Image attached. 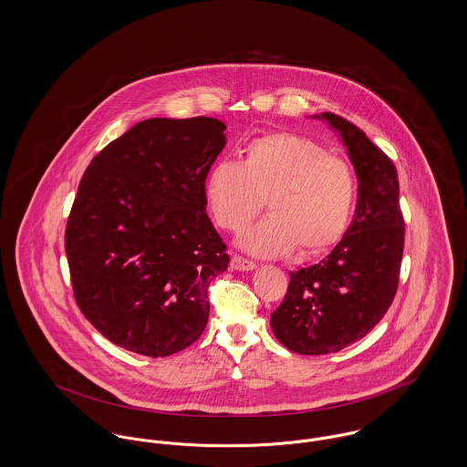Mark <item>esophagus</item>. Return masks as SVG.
<instances>
[{"label": "esophagus", "mask_w": 467, "mask_h": 467, "mask_svg": "<svg viewBox=\"0 0 467 467\" xmlns=\"http://www.w3.org/2000/svg\"><path fill=\"white\" fill-rule=\"evenodd\" d=\"M231 268L236 270V272H252L255 268V263L248 261V259L242 257V255H233Z\"/></svg>", "instance_id": "34e87169"}]
</instances>
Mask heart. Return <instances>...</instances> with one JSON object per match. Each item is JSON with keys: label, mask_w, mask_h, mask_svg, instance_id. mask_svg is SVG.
<instances>
[{"label": "heart", "mask_w": 467, "mask_h": 467, "mask_svg": "<svg viewBox=\"0 0 467 467\" xmlns=\"http://www.w3.org/2000/svg\"><path fill=\"white\" fill-rule=\"evenodd\" d=\"M215 223L240 231L266 206L270 213L238 238L255 257H280L331 247L344 234L355 202L353 171L310 139L275 132L248 140L242 162L220 159L204 180Z\"/></svg>", "instance_id": "heart-1"}]
</instances>
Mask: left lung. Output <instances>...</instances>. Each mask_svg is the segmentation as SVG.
<instances>
[{"mask_svg": "<svg viewBox=\"0 0 467 467\" xmlns=\"http://www.w3.org/2000/svg\"><path fill=\"white\" fill-rule=\"evenodd\" d=\"M338 134L358 178L355 217L328 255L298 272L270 325L298 355H328L363 338L383 319L399 285L404 220L393 162L357 125L323 112Z\"/></svg>", "mask_w": 467, "mask_h": 467, "instance_id": "8db88e82", "label": "left lung"}]
</instances>
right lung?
<instances>
[{"label": "right lung", "instance_id": "obj_1", "mask_svg": "<svg viewBox=\"0 0 467 467\" xmlns=\"http://www.w3.org/2000/svg\"><path fill=\"white\" fill-rule=\"evenodd\" d=\"M223 130L206 116L150 118L84 171L65 231L74 296L127 351L174 355L208 323V285L229 265L204 195Z\"/></svg>", "mask_w": 467, "mask_h": 467}]
</instances>
